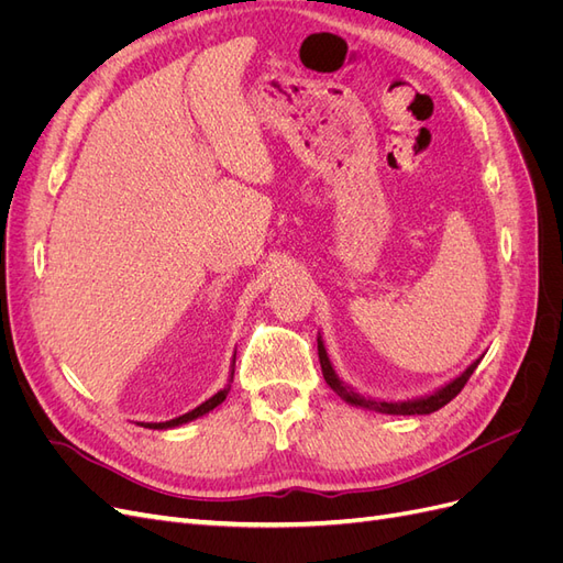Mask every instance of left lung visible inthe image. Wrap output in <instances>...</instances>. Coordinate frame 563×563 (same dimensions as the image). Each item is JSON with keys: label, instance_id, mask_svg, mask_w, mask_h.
<instances>
[{"label": "left lung", "instance_id": "left-lung-1", "mask_svg": "<svg viewBox=\"0 0 563 563\" xmlns=\"http://www.w3.org/2000/svg\"><path fill=\"white\" fill-rule=\"evenodd\" d=\"M317 350H319V364H321V373H323V380L329 383V387L335 391V395L352 404V406H360L366 408V411H376V413H387V416H428L439 411L441 406H446L460 389L465 387V383L470 380V376L474 373V368L479 366V362L484 360V354L479 360H474L460 376H455L451 383L437 387L434 391L424 397H416V399H404V401H387V399H376V397H368L362 395V391H356L354 387H350L347 383H343L338 378V373L329 360V352L323 347V338L321 333L317 335Z\"/></svg>", "mask_w": 563, "mask_h": 563}]
</instances>
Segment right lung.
<instances>
[{
	"mask_svg": "<svg viewBox=\"0 0 563 563\" xmlns=\"http://www.w3.org/2000/svg\"><path fill=\"white\" fill-rule=\"evenodd\" d=\"M234 360H236V352L232 354V364H230V380H228V385L220 389V391H216V395L211 397V399H207L203 404H199L197 408H192V411H187V413H183V416H178V418H174V420H166V422H139V424H143V428H150V430H172V428H178V424H185V422H190V420H197V418H201V416H207L209 411H213L216 406H220L225 401V397H228V391H230V383H232V378H234Z\"/></svg>",
	"mask_w": 563,
	"mask_h": 563,
	"instance_id": "right-lung-1",
	"label": "right lung"
}]
</instances>
